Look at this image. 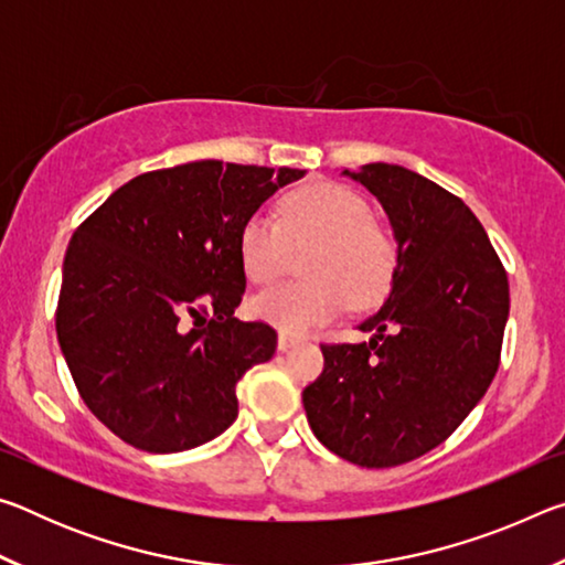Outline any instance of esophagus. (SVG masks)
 Wrapping results in <instances>:
<instances>
[{
    "label": "esophagus",
    "instance_id": "34e87169",
    "mask_svg": "<svg viewBox=\"0 0 565 565\" xmlns=\"http://www.w3.org/2000/svg\"><path fill=\"white\" fill-rule=\"evenodd\" d=\"M294 343H299V337H291V333H279V349L281 351H286V349H291Z\"/></svg>",
    "mask_w": 565,
    "mask_h": 565
}]
</instances>
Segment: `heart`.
Listing matches in <instances>:
<instances>
[{
	"mask_svg": "<svg viewBox=\"0 0 565 565\" xmlns=\"http://www.w3.org/2000/svg\"><path fill=\"white\" fill-rule=\"evenodd\" d=\"M303 255L306 276L248 301L254 319L303 333L337 319L347 306L371 309L386 299L398 269V244L376 222L366 199L337 181H311L279 202V224L262 214L238 228L236 252L246 279L269 286Z\"/></svg>",
	"mask_w": 565,
	"mask_h": 565,
	"instance_id": "obj_1",
	"label": "heart"
}]
</instances>
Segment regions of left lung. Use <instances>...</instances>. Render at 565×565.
<instances>
[{
    "label": "left lung",
    "mask_w": 565,
    "mask_h": 565,
    "mask_svg": "<svg viewBox=\"0 0 565 565\" xmlns=\"http://www.w3.org/2000/svg\"><path fill=\"white\" fill-rule=\"evenodd\" d=\"M343 174L374 194L398 244L386 303L361 323L366 343H321L303 388L313 436L347 461L391 468L444 444L499 371L509 276L461 199L398 164Z\"/></svg>",
    "instance_id": "1"
}]
</instances>
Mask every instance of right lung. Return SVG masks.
Listing matches in <instances>:
<instances>
[{
    "label": "right lung",
    "instance_id": "1",
    "mask_svg": "<svg viewBox=\"0 0 565 565\" xmlns=\"http://www.w3.org/2000/svg\"><path fill=\"white\" fill-rule=\"evenodd\" d=\"M303 174L214 159L147 171L76 228L56 339L84 404L121 441L177 454L234 424L238 379L276 351L269 323L234 317L236 236Z\"/></svg>",
    "mask_w": 565,
    "mask_h": 565
}]
</instances>
